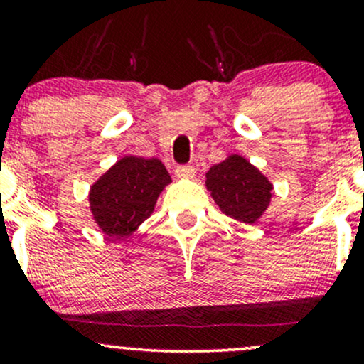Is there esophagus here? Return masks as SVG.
<instances>
[{"label":"esophagus","instance_id":"1","mask_svg":"<svg viewBox=\"0 0 364 364\" xmlns=\"http://www.w3.org/2000/svg\"><path fill=\"white\" fill-rule=\"evenodd\" d=\"M174 173H176L178 178L190 179V178L195 176V168H193V166H178V168L174 169Z\"/></svg>","mask_w":364,"mask_h":364}]
</instances>
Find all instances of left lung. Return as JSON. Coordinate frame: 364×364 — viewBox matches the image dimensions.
Instances as JSON below:
<instances>
[{"label":"left lung","mask_w":364,"mask_h":364,"mask_svg":"<svg viewBox=\"0 0 364 364\" xmlns=\"http://www.w3.org/2000/svg\"><path fill=\"white\" fill-rule=\"evenodd\" d=\"M205 176L207 190L220 210L240 223H257L272 198V183L241 156H229Z\"/></svg>","instance_id":"obj_1"}]
</instances>
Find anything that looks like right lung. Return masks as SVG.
I'll return each mask as SVG.
<instances>
[{
	"label": "right lung",
	"instance_id": "right-lung-1",
	"mask_svg": "<svg viewBox=\"0 0 364 364\" xmlns=\"http://www.w3.org/2000/svg\"><path fill=\"white\" fill-rule=\"evenodd\" d=\"M169 183V173L159 159H119L90 188L94 220L107 236L133 235L152 214L159 195Z\"/></svg>",
	"mask_w": 364,
	"mask_h": 364
}]
</instances>
